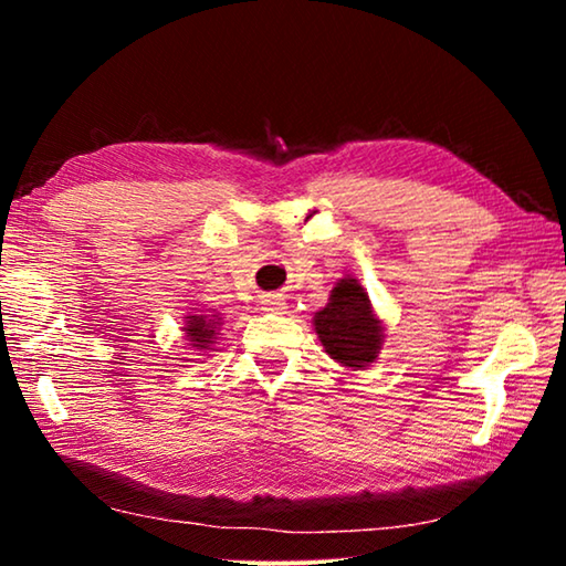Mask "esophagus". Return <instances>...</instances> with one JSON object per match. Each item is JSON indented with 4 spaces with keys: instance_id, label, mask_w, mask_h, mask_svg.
<instances>
[{
    "instance_id": "34e87169",
    "label": "esophagus",
    "mask_w": 566,
    "mask_h": 566,
    "mask_svg": "<svg viewBox=\"0 0 566 566\" xmlns=\"http://www.w3.org/2000/svg\"><path fill=\"white\" fill-rule=\"evenodd\" d=\"M262 304H264L266 312H284L286 310V302H284L282 294H266Z\"/></svg>"
}]
</instances>
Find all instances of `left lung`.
<instances>
[{"mask_svg": "<svg viewBox=\"0 0 566 566\" xmlns=\"http://www.w3.org/2000/svg\"><path fill=\"white\" fill-rule=\"evenodd\" d=\"M314 329L324 352L352 369L369 367L385 342V327L354 276H344L334 284L327 306L314 314Z\"/></svg>", "mask_w": 566, "mask_h": 566, "instance_id": "obj_1", "label": "left lung"}]
</instances>
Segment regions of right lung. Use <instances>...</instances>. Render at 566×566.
Returning <instances> with one entry per match:
<instances>
[{"mask_svg": "<svg viewBox=\"0 0 566 566\" xmlns=\"http://www.w3.org/2000/svg\"><path fill=\"white\" fill-rule=\"evenodd\" d=\"M219 324H222V317L219 314H189L185 317V329L187 339L191 347L197 349H207L212 347L219 332Z\"/></svg>", "mask_w": 566, "mask_h": 566, "instance_id": "add662e5", "label": "right lung"}]
</instances>
